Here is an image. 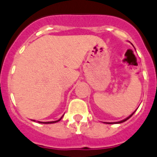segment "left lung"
Returning a JSON list of instances; mask_svg holds the SVG:
<instances>
[{
  "label": "left lung",
  "instance_id": "1",
  "mask_svg": "<svg viewBox=\"0 0 157 157\" xmlns=\"http://www.w3.org/2000/svg\"><path fill=\"white\" fill-rule=\"evenodd\" d=\"M134 113H135V112H134ZM134 113H132V114H131V115H130L129 117H127V118H125V119H123V120L120 121V122H117V123H123V122H125V121H127V119H129V118H131V117H132V115H133V114H134ZM110 123H111V124H112V123H109V124H110Z\"/></svg>",
  "mask_w": 157,
  "mask_h": 157
}]
</instances>
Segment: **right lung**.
Segmentation results:
<instances>
[{
    "instance_id": "1",
    "label": "right lung",
    "mask_w": 157,
    "mask_h": 157,
    "mask_svg": "<svg viewBox=\"0 0 157 157\" xmlns=\"http://www.w3.org/2000/svg\"><path fill=\"white\" fill-rule=\"evenodd\" d=\"M60 118V119H61ZM60 119H59V120H57V121H52V122H43V123H42V122H39V123H45V124H48V123H57V122H59V121L60 120Z\"/></svg>"
}]
</instances>
